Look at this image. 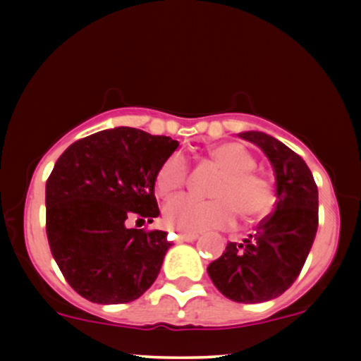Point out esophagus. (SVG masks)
Wrapping results in <instances>:
<instances>
[{
    "instance_id": "esophagus-1",
    "label": "esophagus",
    "mask_w": 361,
    "mask_h": 361,
    "mask_svg": "<svg viewBox=\"0 0 361 361\" xmlns=\"http://www.w3.org/2000/svg\"><path fill=\"white\" fill-rule=\"evenodd\" d=\"M178 239H180V241H185V243H193V241H197V239H198V234L181 233V234H178Z\"/></svg>"
}]
</instances>
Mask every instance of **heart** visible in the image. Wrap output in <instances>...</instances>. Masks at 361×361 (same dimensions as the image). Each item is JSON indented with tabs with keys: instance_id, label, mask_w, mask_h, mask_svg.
I'll list each match as a JSON object with an SVG mask.
<instances>
[{
	"instance_id": "b5f03b06",
	"label": "heart",
	"mask_w": 361,
	"mask_h": 361,
	"mask_svg": "<svg viewBox=\"0 0 361 361\" xmlns=\"http://www.w3.org/2000/svg\"><path fill=\"white\" fill-rule=\"evenodd\" d=\"M209 157L221 169L214 181L210 200L192 195H176L164 205V222L169 229L198 234L207 231L227 229L241 215L244 221H256L271 210L275 193L268 178L258 175L255 156L239 142L215 144ZM188 166L180 152H173L163 161L156 175V190L169 195L185 185Z\"/></svg>"
}]
</instances>
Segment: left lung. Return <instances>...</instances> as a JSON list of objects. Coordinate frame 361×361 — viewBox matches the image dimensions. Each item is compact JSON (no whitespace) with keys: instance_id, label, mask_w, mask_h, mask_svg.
<instances>
[{"instance_id":"1","label":"left lung","mask_w":361,"mask_h":361,"mask_svg":"<svg viewBox=\"0 0 361 361\" xmlns=\"http://www.w3.org/2000/svg\"><path fill=\"white\" fill-rule=\"evenodd\" d=\"M258 146L275 173V212L243 244L229 243L207 268L222 295L258 304L281 295L307 259L319 224V195L305 161L279 139L258 130L238 134Z\"/></svg>"}]
</instances>
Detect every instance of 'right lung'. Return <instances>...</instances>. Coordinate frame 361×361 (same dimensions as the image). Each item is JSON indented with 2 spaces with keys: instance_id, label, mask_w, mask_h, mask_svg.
Masks as SVG:
<instances>
[{
  "instance_id": "obj_1",
  "label": "right lung",
  "mask_w": 361,
  "mask_h": 361,
  "mask_svg": "<svg viewBox=\"0 0 361 361\" xmlns=\"http://www.w3.org/2000/svg\"><path fill=\"white\" fill-rule=\"evenodd\" d=\"M180 146L132 127L71 144L45 185L51 252L68 283L94 304H127L154 283L171 246L164 231L128 229L159 215L156 175Z\"/></svg>"
}]
</instances>
